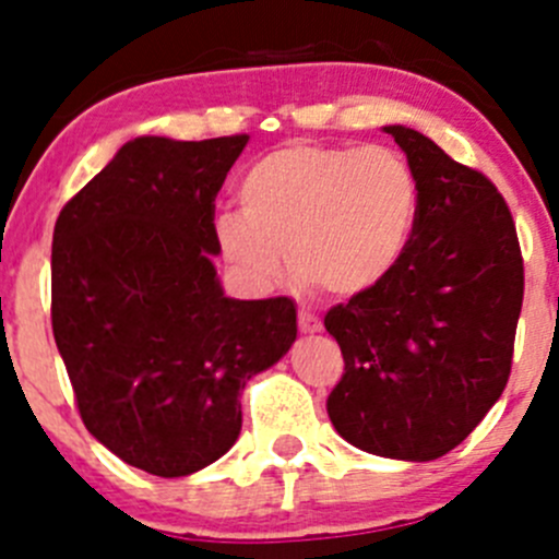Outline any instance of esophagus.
<instances>
[{
	"instance_id": "1",
	"label": "esophagus",
	"mask_w": 559,
	"mask_h": 559,
	"mask_svg": "<svg viewBox=\"0 0 559 559\" xmlns=\"http://www.w3.org/2000/svg\"><path fill=\"white\" fill-rule=\"evenodd\" d=\"M300 330L306 332V335H313V332H321L319 316H313V313H308V311H300Z\"/></svg>"
}]
</instances>
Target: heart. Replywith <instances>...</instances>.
Segmentation results:
<instances>
[{
	"instance_id": "heart-1",
	"label": "heart",
	"mask_w": 559,
	"mask_h": 559,
	"mask_svg": "<svg viewBox=\"0 0 559 559\" xmlns=\"http://www.w3.org/2000/svg\"><path fill=\"white\" fill-rule=\"evenodd\" d=\"M238 194L240 207H222L213 233L248 284H273L286 248L302 281L337 297L392 273L419 205L408 162L384 145H278L248 167Z\"/></svg>"
}]
</instances>
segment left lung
<instances>
[{"label": "left lung", "instance_id": "1", "mask_svg": "<svg viewBox=\"0 0 559 559\" xmlns=\"http://www.w3.org/2000/svg\"><path fill=\"white\" fill-rule=\"evenodd\" d=\"M416 180L403 257L373 289L324 316L343 352L326 414L368 454L430 462L460 447L511 373L524 267L509 205L430 138L384 127Z\"/></svg>", "mask_w": 559, "mask_h": 559}]
</instances>
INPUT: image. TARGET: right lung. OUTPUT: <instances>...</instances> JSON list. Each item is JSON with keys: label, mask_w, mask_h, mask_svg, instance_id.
I'll list each match as a JSON object with an SVG mask.
<instances>
[{"label": "right lung", "mask_w": 559, "mask_h": 559, "mask_svg": "<svg viewBox=\"0 0 559 559\" xmlns=\"http://www.w3.org/2000/svg\"><path fill=\"white\" fill-rule=\"evenodd\" d=\"M246 143L134 138L56 218L50 321L83 425L162 478L235 447L246 384L297 341L289 297L235 300L213 264V202Z\"/></svg>", "instance_id": "obj_1"}]
</instances>
